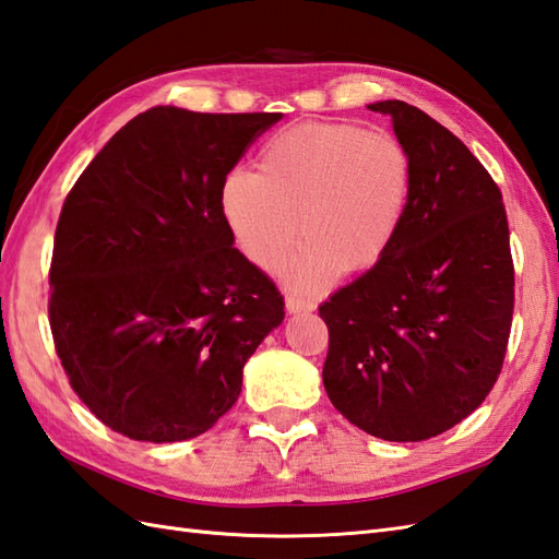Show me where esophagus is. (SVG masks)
Segmentation results:
<instances>
[{
	"label": "esophagus",
	"mask_w": 559,
	"mask_h": 559,
	"mask_svg": "<svg viewBox=\"0 0 559 559\" xmlns=\"http://www.w3.org/2000/svg\"><path fill=\"white\" fill-rule=\"evenodd\" d=\"M314 302L305 300V297H297V295H288L285 297V309L290 311V314H307V311H314Z\"/></svg>",
	"instance_id": "1"
}]
</instances>
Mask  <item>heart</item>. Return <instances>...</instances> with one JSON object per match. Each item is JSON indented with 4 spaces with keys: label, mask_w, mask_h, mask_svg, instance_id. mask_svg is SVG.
Masks as SVG:
<instances>
[{
    "label": "heart",
    "mask_w": 559,
    "mask_h": 559,
    "mask_svg": "<svg viewBox=\"0 0 559 559\" xmlns=\"http://www.w3.org/2000/svg\"><path fill=\"white\" fill-rule=\"evenodd\" d=\"M409 194L412 159L397 138L355 123H300L266 142L257 174L236 168L224 178L218 206L259 269L274 271L302 233L283 281L314 293L381 262Z\"/></svg>",
    "instance_id": "obj_1"
}]
</instances>
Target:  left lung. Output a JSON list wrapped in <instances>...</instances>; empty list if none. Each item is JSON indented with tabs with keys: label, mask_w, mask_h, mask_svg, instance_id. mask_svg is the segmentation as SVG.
Listing matches in <instances>:
<instances>
[{
	"label": "left lung",
	"mask_w": 559,
	"mask_h": 559,
	"mask_svg": "<svg viewBox=\"0 0 559 559\" xmlns=\"http://www.w3.org/2000/svg\"><path fill=\"white\" fill-rule=\"evenodd\" d=\"M393 119L412 194L393 248L319 307L323 388L347 421L417 443L448 431L496 385L514 311L510 228L496 180L445 126L407 102Z\"/></svg>",
	"instance_id": "1"
}]
</instances>
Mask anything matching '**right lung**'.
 Instances as JSON below:
<instances>
[{
	"label": "right lung",
	"mask_w": 559,
	"mask_h": 559,
	"mask_svg": "<svg viewBox=\"0 0 559 559\" xmlns=\"http://www.w3.org/2000/svg\"><path fill=\"white\" fill-rule=\"evenodd\" d=\"M281 114L152 107L75 180L57 224L49 326L75 395L145 443L200 436L236 405L283 295L233 248L218 192Z\"/></svg>",
	"instance_id": "right-lung-1"
}]
</instances>
